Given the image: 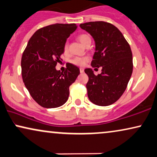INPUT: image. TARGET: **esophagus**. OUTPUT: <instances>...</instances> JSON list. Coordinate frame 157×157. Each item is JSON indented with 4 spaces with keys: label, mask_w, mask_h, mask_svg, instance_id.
Listing matches in <instances>:
<instances>
[{
    "label": "esophagus",
    "mask_w": 157,
    "mask_h": 157,
    "mask_svg": "<svg viewBox=\"0 0 157 157\" xmlns=\"http://www.w3.org/2000/svg\"><path fill=\"white\" fill-rule=\"evenodd\" d=\"M80 72L81 73V74H83V73L84 72V70H83V68H80Z\"/></svg>",
    "instance_id": "esophagus-1"
}]
</instances>
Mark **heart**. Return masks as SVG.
Returning a JSON list of instances; mask_svg holds the SVG:
<instances>
[{
    "label": "heart",
    "mask_w": 157,
    "mask_h": 157,
    "mask_svg": "<svg viewBox=\"0 0 157 157\" xmlns=\"http://www.w3.org/2000/svg\"><path fill=\"white\" fill-rule=\"evenodd\" d=\"M78 40H79V42H81L83 45H85L86 44V42H88L89 41H91V38L88 34H79L78 36ZM68 53V44L66 42L64 44L63 46V54L67 55ZM89 58L87 57H83V58H79V57H76L73 59L71 60V63L73 64L76 65V66H83L85 65V63L88 61Z\"/></svg>",
    "instance_id": "heart-1"
}]
</instances>
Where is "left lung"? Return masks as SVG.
Wrapping results in <instances>:
<instances>
[{"label": "left lung", "mask_w": 157, "mask_h": 157, "mask_svg": "<svg viewBox=\"0 0 157 157\" xmlns=\"http://www.w3.org/2000/svg\"><path fill=\"white\" fill-rule=\"evenodd\" d=\"M80 27L92 36L95 52L91 66L101 67L95 76L91 68H86L88 97L99 106H108L118 100L126 89L133 72L131 47L121 32L113 24L105 21L81 24Z\"/></svg>", "instance_id": "left-lung-1"}]
</instances>
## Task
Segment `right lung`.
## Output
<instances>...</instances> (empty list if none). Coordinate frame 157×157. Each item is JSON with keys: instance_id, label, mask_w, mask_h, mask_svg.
I'll list each match as a JSON object with an SVG mask.
<instances>
[{"instance_id": "1", "label": "right lung", "mask_w": 157, "mask_h": 157, "mask_svg": "<svg viewBox=\"0 0 157 157\" xmlns=\"http://www.w3.org/2000/svg\"><path fill=\"white\" fill-rule=\"evenodd\" d=\"M76 24H55L35 32L29 39L21 58V75L24 85L34 100L44 108L64 105L69 87L80 74L78 67L66 63V71H57L63 46Z\"/></svg>"}]
</instances>
